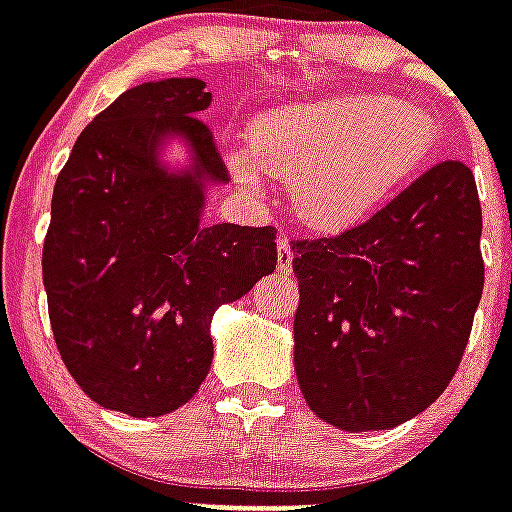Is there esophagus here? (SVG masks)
<instances>
[{"mask_svg":"<svg viewBox=\"0 0 512 512\" xmlns=\"http://www.w3.org/2000/svg\"><path fill=\"white\" fill-rule=\"evenodd\" d=\"M276 255H278V273L281 276H289L292 273V244H289V239H278L276 242Z\"/></svg>","mask_w":512,"mask_h":512,"instance_id":"1","label":"esophagus"}]
</instances>
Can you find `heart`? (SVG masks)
Wrapping results in <instances>:
<instances>
[{
	"label": "heart",
	"instance_id": "1",
	"mask_svg": "<svg viewBox=\"0 0 512 512\" xmlns=\"http://www.w3.org/2000/svg\"><path fill=\"white\" fill-rule=\"evenodd\" d=\"M252 156L228 152L242 189L260 170L292 181L294 210L307 226L339 231L384 205L431 160L439 131L429 112L376 94H339L270 110L252 126Z\"/></svg>",
	"mask_w": 512,
	"mask_h": 512
}]
</instances>
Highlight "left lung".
<instances>
[{
  "label": "left lung",
  "mask_w": 512,
  "mask_h": 512,
  "mask_svg": "<svg viewBox=\"0 0 512 512\" xmlns=\"http://www.w3.org/2000/svg\"><path fill=\"white\" fill-rule=\"evenodd\" d=\"M481 205L468 165L444 160L371 220L294 242V371L321 421L394 429L458 371L484 292Z\"/></svg>",
  "instance_id": "8db88e82"
}]
</instances>
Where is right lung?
Returning <instances> with one entry per match:
<instances>
[{
    "mask_svg": "<svg viewBox=\"0 0 512 512\" xmlns=\"http://www.w3.org/2000/svg\"><path fill=\"white\" fill-rule=\"evenodd\" d=\"M199 78L123 91L73 144L52 194L44 289L62 363L97 405L173 413L213 363L210 323L276 270V228L202 223L228 184ZM184 143L186 166L164 149Z\"/></svg>",
    "mask_w": 512,
    "mask_h": 512,
    "instance_id": "obj_1",
    "label": "right lung"
}]
</instances>
